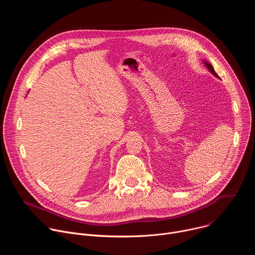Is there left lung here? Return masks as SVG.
<instances>
[{
    "mask_svg": "<svg viewBox=\"0 0 255 255\" xmlns=\"http://www.w3.org/2000/svg\"><path fill=\"white\" fill-rule=\"evenodd\" d=\"M206 63V65H207V67L209 68V70L212 72V74L215 76V77H217V78H219V76H218L216 72H215V70H214V68H213V66H212V64H210V63H208V62H205Z\"/></svg>",
    "mask_w": 255,
    "mask_h": 255,
    "instance_id": "1",
    "label": "left lung"
}]
</instances>
